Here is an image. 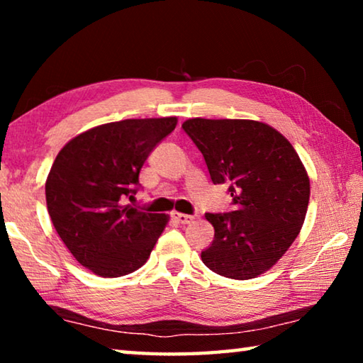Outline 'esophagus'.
<instances>
[{
	"label": "esophagus",
	"mask_w": 363,
	"mask_h": 363,
	"mask_svg": "<svg viewBox=\"0 0 363 363\" xmlns=\"http://www.w3.org/2000/svg\"><path fill=\"white\" fill-rule=\"evenodd\" d=\"M171 218H173L177 224H189L190 220L194 219V216H190V214H182V213H171Z\"/></svg>",
	"instance_id": "esophagus-1"
}]
</instances>
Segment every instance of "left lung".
<instances>
[{
	"label": "left lung",
	"instance_id": "8db88e82",
	"mask_svg": "<svg viewBox=\"0 0 363 363\" xmlns=\"http://www.w3.org/2000/svg\"><path fill=\"white\" fill-rule=\"evenodd\" d=\"M182 130L203 155L213 184H229L233 211L206 213L214 240L201 261L223 277L266 272L291 247L309 205V176L279 131L253 120L192 118Z\"/></svg>",
	"mask_w": 363,
	"mask_h": 363
}]
</instances>
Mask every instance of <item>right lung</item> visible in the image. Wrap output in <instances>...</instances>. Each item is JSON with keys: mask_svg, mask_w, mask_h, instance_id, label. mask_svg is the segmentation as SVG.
Segmentation results:
<instances>
[{"mask_svg": "<svg viewBox=\"0 0 363 363\" xmlns=\"http://www.w3.org/2000/svg\"><path fill=\"white\" fill-rule=\"evenodd\" d=\"M177 118L107 123L82 133L59 152L46 181L48 213L75 259L101 277L144 266L168 223L167 214L123 205L138 194L150 152Z\"/></svg>", "mask_w": 363, "mask_h": 363, "instance_id": "1", "label": "right lung"}]
</instances>
